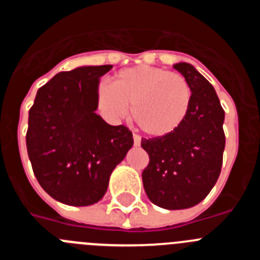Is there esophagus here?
Returning a JSON list of instances; mask_svg holds the SVG:
<instances>
[{"label": "esophagus", "mask_w": 260, "mask_h": 260, "mask_svg": "<svg viewBox=\"0 0 260 260\" xmlns=\"http://www.w3.org/2000/svg\"><path fill=\"white\" fill-rule=\"evenodd\" d=\"M133 139H134V144L135 146H139V144H141V137H139V135L138 134H134L133 135Z\"/></svg>", "instance_id": "obj_1"}]
</instances>
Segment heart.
<instances>
[{"label":"heart","mask_w":260,"mask_h":260,"mask_svg":"<svg viewBox=\"0 0 260 260\" xmlns=\"http://www.w3.org/2000/svg\"><path fill=\"white\" fill-rule=\"evenodd\" d=\"M191 88L181 74L139 65L112 78L98 89V105L110 119L126 116L128 105L135 123L151 137L171 134L189 112Z\"/></svg>","instance_id":"b5f03b06"}]
</instances>
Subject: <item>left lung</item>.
<instances>
[{
  "instance_id": "obj_1",
  "label": "left lung",
  "mask_w": 260,
  "mask_h": 260,
  "mask_svg": "<svg viewBox=\"0 0 260 260\" xmlns=\"http://www.w3.org/2000/svg\"><path fill=\"white\" fill-rule=\"evenodd\" d=\"M173 68L191 88L189 112L171 134L142 139V147L150 156L142 180L153 204L183 210L201 203L219 178L225 113L215 88L203 75L186 62Z\"/></svg>"
}]
</instances>
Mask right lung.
I'll return each instance as SVG.
<instances>
[{"label": "right lung", "mask_w": 260, "mask_h": 260, "mask_svg": "<svg viewBox=\"0 0 260 260\" xmlns=\"http://www.w3.org/2000/svg\"><path fill=\"white\" fill-rule=\"evenodd\" d=\"M112 65L62 71L40 87L28 112L27 152L39 183L69 206H89L104 197L110 173L132 148L126 126L95 113L99 78Z\"/></svg>", "instance_id": "right-lung-1"}]
</instances>
